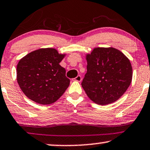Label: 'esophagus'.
Masks as SVG:
<instances>
[{
	"label": "esophagus",
	"instance_id": "34e87169",
	"mask_svg": "<svg viewBox=\"0 0 150 150\" xmlns=\"http://www.w3.org/2000/svg\"><path fill=\"white\" fill-rule=\"evenodd\" d=\"M74 80H75L76 81H78V82H81V80H82V78H81V76L79 75V76H77L75 78Z\"/></svg>",
	"mask_w": 150,
	"mask_h": 150
}]
</instances>
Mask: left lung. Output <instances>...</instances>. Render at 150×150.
Listing matches in <instances>:
<instances>
[{
    "label": "left lung",
    "instance_id": "8db88e82",
    "mask_svg": "<svg viewBox=\"0 0 150 150\" xmlns=\"http://www.w3.org/2000/svg\"><path fill=\"white\" fill-rule=\"evenodd\" d=\"M87 73L81 85L98 105L115 102L126 92L132 79V67L123 53L114 47H96L86 55Z\"/></svg>",
    "mask_w": 150,
    "mask_h": 150
}]
</instances>
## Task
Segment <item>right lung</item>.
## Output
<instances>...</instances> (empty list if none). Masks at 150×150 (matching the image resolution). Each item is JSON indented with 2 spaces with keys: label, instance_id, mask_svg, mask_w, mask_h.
<instances>
[{
  "label": "right lung",
  "instance_id": "obj_1",
  "mask_svg": "<svg viewBox=\"0 0 150 150\" xmlns=\"http://www.w3.org/2000/svg\"><path fill=\"white\" fill-rule=\"evenodd\" d=\"M65 54L54 48H41L21 58L16 78L21 90L38 104L54 103L69 87L65 69L59 65Z\"/></svg>",
  "mask_w": 150,
  "mask_h": 150
}]
</instances>
